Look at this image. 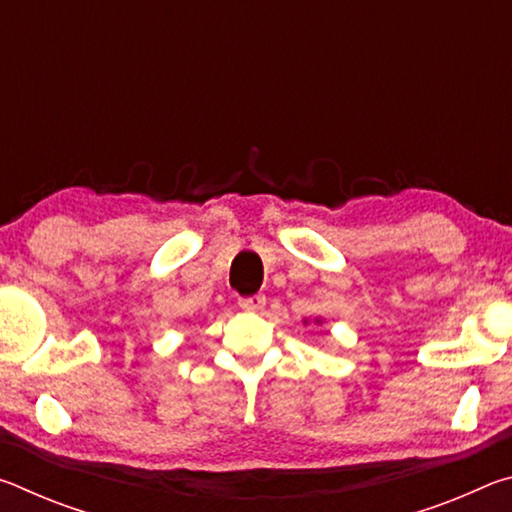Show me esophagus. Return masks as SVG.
Returning <instances> with one entry per match:
<instances>
[{"label":"esophagus","mask_w":512,"mask_h":512,"mask_svg":"<svg viewBox=\"0 0 512 512\" xmlns=\"http://www.w3.org/2000/svg\"><path fill=\"white\" fill-rule=\"evenodd\" d=\"M266 305V296L264 293H253V296H244L239 298V307L241 309H250V311H257Z\"/></svg>","instance_id":"esophagus-1"}]
</instances>
